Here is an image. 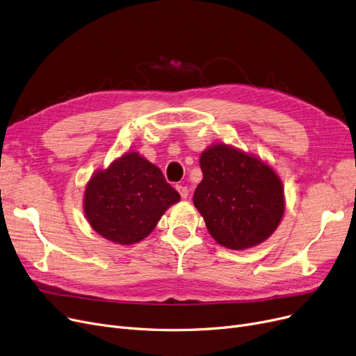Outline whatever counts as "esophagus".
I'll list each match as a JSON object with an SVG mask.
<instances>
[{"label":"esophagus","instance_id":"34e87169","mask_svg":"<svg viewBox=\"0 0 356 356\" xmlns=\"http://www.w3.org/2000/svg\"><path fill=\"white\" fill-rule=\"evenodd\" d=\"M176 189H177V192L180 193V196H181L183 199H186V197H188L189 191H188V188H186V186H181V184H177Z\"/></svg>","mask_w":356,"mask_h":356}]
</instances>
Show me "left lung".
Listing matches in <instances>:
<instances>
[{
  "mask_svg": "<svg viewBox=\"0 0 356 356\" xmlns=\"http://www.w3.org/2000/svg\"><path fill=\"white\" fill-rule=\"evenodd\" d=\"M204 179L193 204L204 216L209 234L231 250L265 241L284 215L282 181L259 159L225 144L200 154Z\"/></svg>",
  "mask_w": 356,
  "mask_h": 356,
  "instance_id": "left-lung-1",
  "label": "left lung"
}]
</instances>
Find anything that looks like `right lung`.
<instances>
[{
    "instance_id": "1",
    "label": "right lung",
    "mask_w": 356,
    "mask_h": 356,
    "mask_svg": "<svg viewBox=\"0 0 356 356\" xmlns=\"http://www.w3.org/2000/svg\"><path fill=\"white\" fill-rule=\"evenodd\" d=\"M180 200L161 170L127 152L88 181L84 212L90 225L104 238L134 244L145 238L165 209Z\"/></svg>"
}]
</instances>
